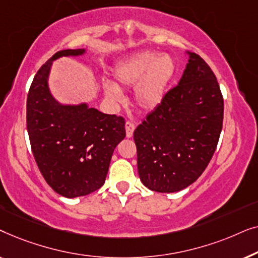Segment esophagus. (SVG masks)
Listing matches in <instances>:
<instances>
[{"label": "esophagus", "instance_id": "1", "mask_svg": "<svg viewBox=\"0 0 258 258\" xmlns=\"http://www.w3.org/2000/svg\"><path fill=\"white\" fill-rule=\"evenodd\" d=\"M134 130H135V124H134L133 122L126 121L125 122V135H126V137H128V139H130V137L133 136Z\"/></svg>", "mask_w": 258, "mask_h": 258}]
</instances>
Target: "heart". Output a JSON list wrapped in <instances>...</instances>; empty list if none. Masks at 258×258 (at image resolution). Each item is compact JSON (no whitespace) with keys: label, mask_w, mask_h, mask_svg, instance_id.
I'll return each mask as SVG.
<instances>
[{"label":"heart","mask_w":258,"mask_h":258,"mask_svg":"<svg viewBox=\"0 0 258 258\" xmlns=\"http://www.w3.org/2000/svg\"><path fill=\"white\" fill-rule=\"evenodd\" d=\"M176 74V62L169 54L135 51L117 62L112 69L114 84H105L104 94L110 100L121 97V89L134 88V101L141 110L150 111L164 101Z\"/></svg>","instance_id":"heart-1"}]
</instances>
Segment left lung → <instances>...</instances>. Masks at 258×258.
I'll return each mask as SVG.
<instances>
[{
    "label": "left lung",
    "mask_w": 258,
    "mask_h": 258,
    "mask_svg": "<svg viewBox=\"0 0 258 258\" xmlns=\"http://www.w3.org/2000/svg\"><path fill=\"white\" fill-rule=\"evenodd\" d=\"M188 55L177 87L134 132L141 181L157 192L192 184L213 157L224 103L213 70L200 55Z\"/></svg>",
    "instance_id": "left-lung-1"
}]
</instances>
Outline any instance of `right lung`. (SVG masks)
I'll return each mask as SVG.
<instances>
[{
	"label": "right lung",
	"instance_id": "obj_1",
	"mask_svg": "<svg viewBox=\"0 0 258 258\" xmlns=\"http://www.w3.org/2000/svg\"><path fill=\"white\" fill-rule=\"evenodd\" d=\"M87 49H67L41 67L27 98V129L35 161L52 190L67 199L86 196L104 184L115 148L125 137L124 119L88 102L62 103L52 95V62L79 57Z\"/></svg>",
	"mask_w": 258,
	"mask_h": 258
}]
</instances>
